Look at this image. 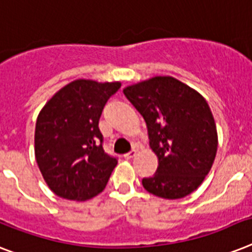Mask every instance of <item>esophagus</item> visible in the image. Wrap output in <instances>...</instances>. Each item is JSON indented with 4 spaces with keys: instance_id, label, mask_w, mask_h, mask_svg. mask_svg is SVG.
<instances>
[{
    "instance_id": "1",
    "label": "esophagus",
    "mask_w": 252,
    "mask_h": 252,
    "mask_svg": "<svg viewBox=\"0 0 252 252\" xmlns=\"http://www.w3.org/2000/svg\"><path fill=\"white\" fill-rule=\"evenodd\" d=\"M136 150H132V151H129V153H126V154H124V159H132V158H134V157H136Z\"/></svg>"
}]
</instances>
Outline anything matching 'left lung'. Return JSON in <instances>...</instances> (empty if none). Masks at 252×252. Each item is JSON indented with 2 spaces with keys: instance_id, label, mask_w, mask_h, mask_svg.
<instances>
[{
  "instance_id": "left-lung-1",
  "label": "left lung",
  "mask_w": 252,
  "mask_h": 252,
  "mask_svg": "<svg viewBox=\"0 0 252 252\" xmlns=\"http://www.w3.org/2000/svg\"><path fill=\"white\" fill-rule=\"evenodd\" d=\"M144 116L149 145L158 158L145 189L163 199H180L203 183L218 151V129L200 93L172 76H154L123 89Z\"/></svg>"
}]
</instances>
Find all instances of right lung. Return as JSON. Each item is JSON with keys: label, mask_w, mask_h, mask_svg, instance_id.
Listing matches in <instances>:
<instances>
[{"label": "right lung", "mask_w": 252, "mask_h": 252, "mask_svg": "<svg viewBox=\"0 0 252 252\" xmlns=\"http://www.w3.org/2000/svg\"><path fill=\"white\" fill-rule=\"evenodd\" d=\"M120 87V81L73 80L41 108L34 157L55 195L84 202L107 185L118 160L103 151L98 123L107 99Z\"/></svg>", "instance_id": "add662e5"}]
</instances>
